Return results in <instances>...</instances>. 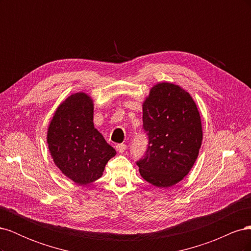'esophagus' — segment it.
I'll return each mask as SVG.
<instances>
[{
	"instance_id": "34e87169",
	"label": "esophagus",
	"mask_w": 251,
	"mask_h": 251,
	"mask_svg": "<svg viewBox=\"0 0 251 251\" xmlns=\"http://www.w3.org/2000/svg\"><path fill=\"white\" fill-rule=\"evenodd\" d=\"M115 148H116V151H118V153H124V151L126 150V146L125 143H119Z\"/></svg>"
}]
</instances>
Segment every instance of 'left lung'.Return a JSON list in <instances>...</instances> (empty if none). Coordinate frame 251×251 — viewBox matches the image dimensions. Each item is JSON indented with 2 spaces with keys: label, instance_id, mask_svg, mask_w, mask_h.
Segmentation results:
<instances>
[{
  "label": "left lung",
  "instance_id": "8db88e82",
  "mask_svg": "<svg viewBox=\"0 0 251 251\" xmlns=\"http://www.w3.org/2000/svg\"><path fill=\"white\" fill-rule=\"evenodd\" d=\"M142 109L149 144L136 164L149 183L170 187L186 176L198 157L203 137L199 111L185 90L170 82L151 88Z\"/></svg>",
  "mask_w": 251,
  "mask_h": 251
}]
</instances>
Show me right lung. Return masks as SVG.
Segmentation results:
<instances>
[{
    "mask_svg": "<svg viewBox=\"0 0 251 251\" xmlns=\"http://www.w3.org/2000/svg\"><path fill=\"white\" fill-rule=\"evenodd\" d=\"M93 101L75 93L60 103L48 127L47 142L55 165L75 183L86 185L101 177L116 151L94 127Z\"/></svg>",
    "mask_w": 251,
    "mask_h": 251,
    "instance_id": "obj_1",
    "label": "right lung"
}]
</instances>
